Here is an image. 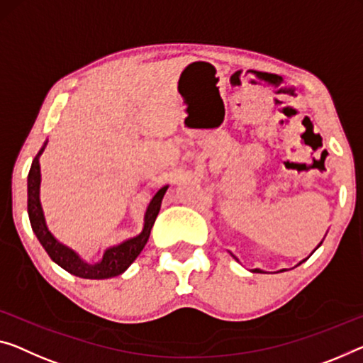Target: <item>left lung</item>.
<instances>
[{
  "instance_id": "1",
  "label": "left lung",
  "mask_w": 363,
  "mask_h": 363,
  "mask_svg": "<svg viewBox=\"0 0 363 363\" xmlns=\"http://www.w3.org/2000/svg\"><path fill=\"white\" fill-rule=\"evenodd\" d=\"M321 243H323V242H321ZM321 243H320V245H321ZM320 245H318V247H320ZM318 247H316V248H318ZM316 248H315V250H316Z\"/></svg>"
}]
</instances>
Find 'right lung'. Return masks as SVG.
<instances>
[{
  "mask_svg": "<svg viewBox=\"0 0 363 363\" xmlns=\"http://www.w3.org/2000/svg\"><path fill=\"white\" fill-rule=\"evenodd\" d=\"M45 146L47 141L42 146V149L38 150L35 159L32 160L29 177H27V211H29V219L33 233L37 235L38 242L42 243V247L45 248L50 258L58 266L63 267L65 271H68L69 274H74L82 279H108L120 276L138 258V255L143 252V248L146 247L150 235V228H152L155 219H157L162 198L169 186L160 188L154 194V198L150 199L146 209V216H144L143 232L138 237L120 243L118 247L108 248L99 263L91 264L87 261L81 259V256L76 252H72L66 245L60 243L47 227L45 216H43V209L40 204V164H38V157L42 155Z\"/></svg>",
  "mask_w": 363,
  "mask_h": 363,
  "instance_id": "right-lung-1",
  "label": "right lung"
}]
</instances>
